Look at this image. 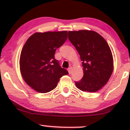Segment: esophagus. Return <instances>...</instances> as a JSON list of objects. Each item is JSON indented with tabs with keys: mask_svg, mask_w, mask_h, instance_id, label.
Returning <instances> with one entry per match:
<instances>
[{
	"mask_svg": "<svg viewBox=\"0 0 130 130\" xmlns=\"http://www.w3.org/2000/svg\"><path fill=\"white\" fill-rule=\"evenodd\" d=\"M68 73L69 74H71V73H72V68H69L68 69Z\"/></svg>",
	"mask_w": 130,
	"mask_h": 130,
	"instance_id": "1",
	"label": "esophagus"
}]
</instances>
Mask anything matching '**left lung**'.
I'll return each instance as SVG.
<instances>
[{"label": "left lung", "mask_w": 130, "mask_h": 130, "mask_svg": "<svg viewBox=\"0 0 130 130\" xmlns=\"http://www.w3.org/2000/svg\"><path fill=\"white\" fill-rule=\"evenodd\" d=\"M68 38L79 54L84 76L75 82L83 92H97L107 84L114 70L112 54L99 34L89 30L69 31Z\"/></svg>", "instance_id": "8db88e82"}]
</instances>
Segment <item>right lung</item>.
<instances>
[{
    "instance_id": "add662e5",
    "label": "right lung",
    "mask_w": 130,
    "mask_h": 130,
    "mask_svg": "<svg viewBox=\"0 0 130 130\" xmlns=\"http://www.w3.org/2000/svg\"><path fill=\"white\" fill-rule=\"evenodd\" d=\"M68 32H36L22 47L19 59L21 76L28 86L40 93H47L57 86L68 72L55 59L56 50L65 43Z\"/></svg>"
}]
</instances>
